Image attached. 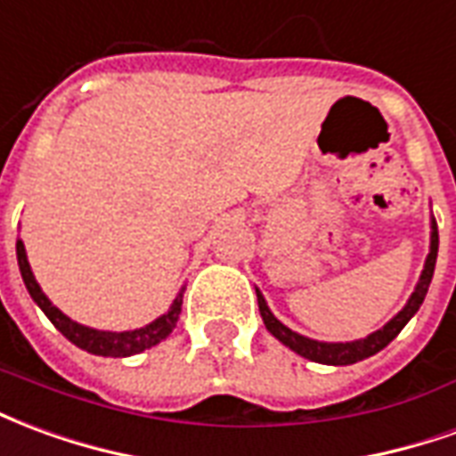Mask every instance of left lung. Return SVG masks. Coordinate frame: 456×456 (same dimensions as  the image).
<instances>
[{"instance_id": "1", "label": "left lung", "mask_w": 456, "mask_h": 456, "mask_svg": "<svg viewBox=\"0 0 456 456\" xmlns=\"http://www.w3.org/2000/svg\"><path fill=\"white\" fill-rule=\"evenodd\" d=\"M437 245H440V235H437V223L432 221V240H429V255L425 260V270L419 274V282L415 287V292L408 299V305L403 306V312L398 316H393L388 324L383 329H378L376 334H370L366 338H358V341H346V344H324V341H314V338H306L302 334H297L292 329H287L282 322H277L273 312L265 305L263 295L257 292V306H260V316H263L267 331L274 338H280L285 346H289L299 356L316 361V363H326V366H348V363H356L363 358L373 356L380 348H386L398 337L400 329L408 324L412 314L418 312L422 299L428 295V287L432 282V273H435V263H437Z\"/></svg>"}]
</instances>
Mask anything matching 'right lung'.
I'll return each instance as SVG.
<instances>
[{"mask_svg":"<svg viewBox=\"0 0 456 456\" xmlns=\"http://www.w3.org/2000/svg\"><path fill=\"white\" fill-rule=\"evenodd\" d=\"M16 260H19V270H21V277H24V285H27L28 295L34 297L44 314L51 319V324L56 326L58 331L73 341L76 346L88 351V354H95V356H112V358H122V356H132V354H140L144 348H151L159 344L161 338H167L174 331V326L179 322V314H182V299H183V289L176 295L174 305L164 316H159L157 322L151 324L142 326V329H134V331H98V329H88V326L76 324L73 319H68L61 309L48 302V297L41 292V287L34 280V273L28 267L27 260V250H24V243L16 240Z\"/></svg>","mask_w":456,"mask_h":456,"instance_id":"right-lung-1","label":"right lung"}]
</instances>
